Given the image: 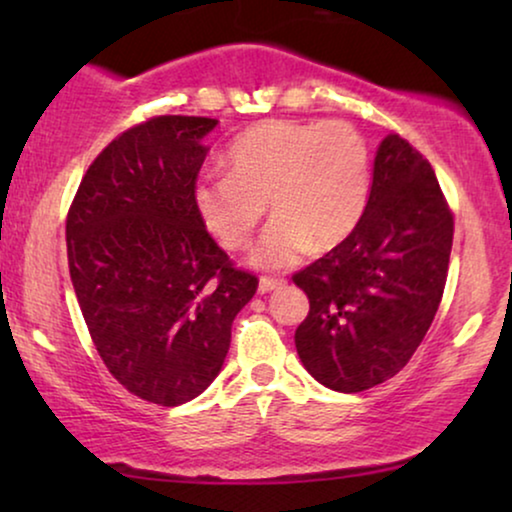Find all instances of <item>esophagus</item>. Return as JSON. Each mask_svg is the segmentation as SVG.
I'll use <instances>...</instances> for the list:
<instances>
[{
  "label": "esophagus",
  "instance_id": "1",
  "mask_svg": "<svg viewBox=\"0 0 512 512\" xmlns=\"http://www.w3.org/2000/svg\"><path fill=\"white\" fill-rule=\"evenodd\" d=\"M284 284V279H277V277H261V282H258V291L261 293H270L279 289V286Z\"/></svg>",
  "mask_w": 512,
  "mask_h": 512
}]
</instances>
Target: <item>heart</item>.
<instances>
[{"instance_id":"1","label":"heart","mask_w":512,"mask_h":512,"mask_svg":"<svg viewBox=\"0 0 512 512\" xmlns=\"http://www.w3.org/2000/svg\"><path fill=\"white\" fill-rule=\"evenodd\" d=\"M223 163L228 174H207L195 186V207L223 247L240 251L268 200L275 221L254 251L263 268H286L307 247L333 249L366 209L368 146L347 121H263L228 146Z\"/></svg>"}]
</instances>
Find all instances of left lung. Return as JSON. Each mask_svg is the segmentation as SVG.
<instances>
[{
    "mask_svg": "<svg viewBox=\"0 0 512 512\" xmlns=\"http://www.w3.org/2000/svg\"><path fill=\"white\" fill-rule=\"evenodd\" d=\"M452 235L454 214L429 160L401 135L384 137L359 226L293 275L310 298L296 328L307 373L345 394L394 377L436 317Z\"/></svg>",
    "mask_w": 512,
    "mask_h": 512,
    "instance_id": "obj_1",
    "label": "left lung"
}]
</instances>
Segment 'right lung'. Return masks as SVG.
Returning a JSON list of instances; mask_svg holds the SVG:
<instances>
[{"mask_svg":"<svg viewBox=\"0 0 512 512\" xmlns=\"http://www.w3.org/2000/svg\"><path fill=\"white\" fill-rule=\"evenodd\" d=\"M214 125H132L90 163L67 212L69 277L97 354L130 394L165 408L214 382L237 312L258 289L195 207Z\"/></svg>","mask_w":512,"mask_h":512,"instance_id":"right-lung-1","label":"right lung"}]
</instances>
